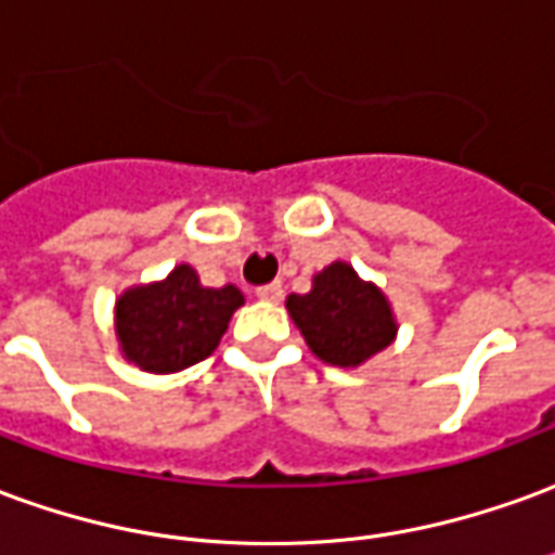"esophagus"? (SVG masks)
Returning a JSON list of instances; mask_svg holds the SVG:
<instances>
[{"mask_svg": "<svg viewBox=\"0 0 555 555\" xmlns=\"http://www.w3.org/2000/svg\"><path fill=\"white\" fill-rule=\"evenodd\" d=\"M261 300H282V282H270V285H261L255 291Z\"/></svg>", "mask_w": 555, "mask_h": 555, "instance_id": "obj_1", "label": "esophagus"}]
</instances>
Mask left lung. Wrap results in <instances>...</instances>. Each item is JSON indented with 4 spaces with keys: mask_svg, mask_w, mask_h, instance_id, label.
I'll return each instance as SVG.
<instances>
[{
    "mask_svg": "<svg viewBox=\"0 0 555 555\" xmlns=\"http://www.w3.org/2000/svg\"><path fill=\"white\" fill-rule=\"evenodd\" d=\"M288 312L306 345L331 366H360L397 333L385 294L343 261L324 267L309 294H291Z\"/></svg>",
    "mask_w": 555,
    "mask_h": 555,
    "instance_id": "left-lung-1",
    "label": "left lung"
}]
</instances>
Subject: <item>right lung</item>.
Here are the masks:
<instances>
[{
    "label": "right lung",
    "mask_w": 555,
    "mask_h": 555,
    "mask_svg": "<svg viewBox=\"0 0 555 555\" xmlns=\"http://www.w3.org/2000/svg\"><path fill=\"white\" fill-rule=\"evenodd\" d=\"M243 294L234 285L204 288L180 264L165 282L126 291L116 304V333L131 363L146 372H177L210 358Z\"/></svg>",
    "instance_id": "add662e5"
}]
</instances>
